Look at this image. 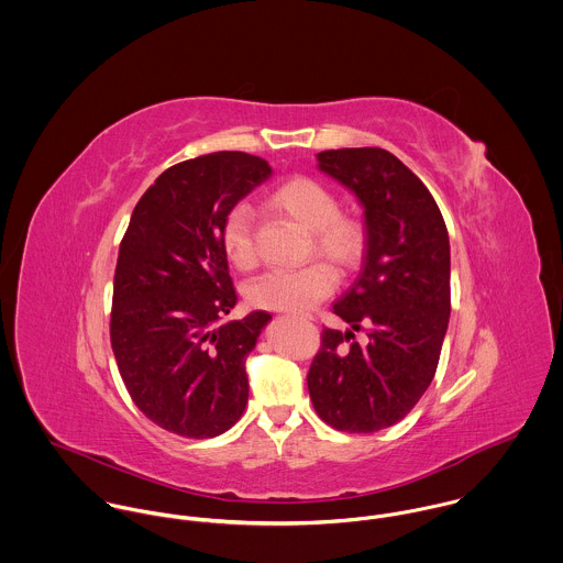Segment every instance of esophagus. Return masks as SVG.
Masks as SVG:
<instances>
[{"label":"esophagus","instance_id":"esophagus-1","mask_svg":"<svg viewBox=\"0 0 563 563\" xmlns=\"http://www.w3.org/2000/svg\"><path fill=\"white\" fill-rule=\"evenodd\" d=\"M305 317H311V314H305Z\"/></svg>","mask_w":563,"mask_h":563}]
</instances>
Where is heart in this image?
Instances as JSON below:
<instances>
[{
  "label": "heart",
  "instance_id": "b5f03b06",
  "mask_svg": "<svg viewBox=\"0 0 563 563\" xmlns=\"http://www.w3.org/2000/svg\"><path fill=\"white\" fill-rule=\"evenodd\" d=\"M265 207L309 231V254H317L341 272L361 265L367 252L363 220L341 213L334 191L312 177H291L265 194ZM220 244L238 269L256 265L254 222L249 207H233L220 229ZM334 289V274L323 263L298 269H272L252 280L249 300L256 309L305 311Z\"/></svg>",
  "mask_w": 563,
  "mask_h": 563
}]
</instances>
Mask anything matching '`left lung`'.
Returning a JSON list of instances; mask_svg holds the SVG:
<instances>
[{"label":"left lung","mask_w":563,"mask_h":563,"mask_svg":"<svg viewBox=\"0 0 563 563\" xmlns=\"http://www.w3.org/2000/svg\"><path fill=\"white\" fill-rule=\"evenodd\" d=\"M317 162L356 194L369 240L361 276L332 307L352 330H321L309 393L330 428L372 434L401 421L437 374L451 312L449 235L430 189L393 153L336 148Z\"/></svg>","instance_id":"8db88e82"}]
</instances>
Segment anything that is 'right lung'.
<instances>
[{"label":"right lung","instance_id":"add662e5","mask_svg":"<svg viewBox=\"0 0 563 563\" xmlns=\"http://www.w3.org/2000/svg\"><path fill=\"white\" fill-rule=\"evenodd\" d=\"M269 177V164L249 153L200 155L164 170L131 213L110 339L133 404L173 434L220 437L246 410V356L272 314L222 323L238 296L220 229Z\"/></svg>","mask_w":563,"mask_h":563}]
</instances>
